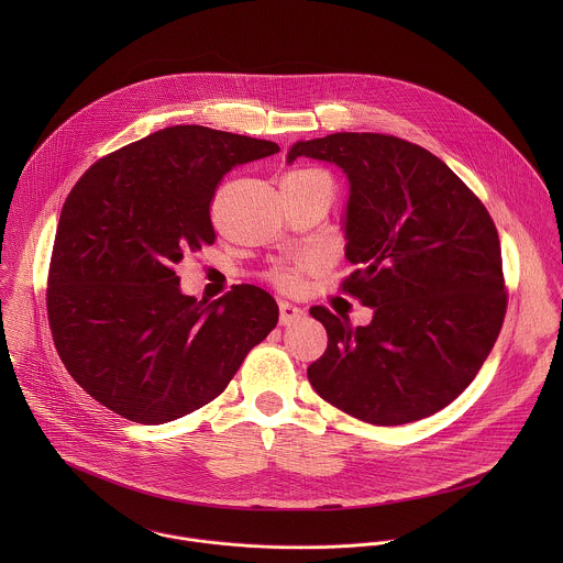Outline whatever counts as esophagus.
I'll list each match as a JSON object with an SVG mask.
<instances>
[{
  "label": "esophagus",
  "instance_id": "obj_1",
  "mask_svg": "<svg viewBox=\"0 0 563 563\" xmlns=\"http://www.w3.org/2000/svg\"><path fill=\"white\" fill-rule=\"evenodd\" d=\"M306 317V310L288 303V301H279V322L282 324H292V322L301 321Z\"/></svg>",
  "mask_w": 563,
  "mask_h": 563
}]
</instances>
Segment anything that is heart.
<instances>
[{"instance_id":"obj_1","label":"heart","mask_w":563,"mask_h":563,"mask_svg":"<svg viewBox=\"0 0 563 563\" xmlns=\"http://www.w3.org/2000/svg\"><path fill=\"white\" fill-rule=\"evenodd\" d=\"M288 175H321L317 170H295V173H288ZM310 268L308 262H301L297 266H277L273 271V279L282 286V288H295L299 286V279H301V273Z\"/></svg>"}]
</instances>
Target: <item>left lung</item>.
<instances>
[{
  "label": "left lung",
  "instance_id": "obj_1",
  "mask_svg": "<svg viewBox=\"0 0 563 563\" xmlns=\"http://www.w3.org/2000/svg\"><path fill=\"white\" fill-rule=\"evenodd\" d=\"M299 156L335 164L349 181L344 290L373 310L366 327L310 314L327 351L308 379L324 401L371 424H405L457 399L479 373L505 319L496 228L473 190L431 152L386 134L299 141Z\"/></svg>",
  "mask_w": 563,
  "mask_h": 563
}]
</instances>
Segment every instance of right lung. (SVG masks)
<instances>
[{"mask_svg": "<svg viewBox=\"0 0 563 563\" xmlns=\"http://www.w3.org/2000/svg\"><path fill=\"white\" fill-rule=\"evenodd\" d=\"M271 141L175 125L95 162L69 192L54 242L47 314L69 375L119 416L162 424L217 399L277 324L251 284L208 303L175 264L214 242L223 175L277 154Z\"/></svg>", "mask_w": 563, "mask_h": 563, "instance_id": "obj_1", "label": "right lung"}]
</instances>
